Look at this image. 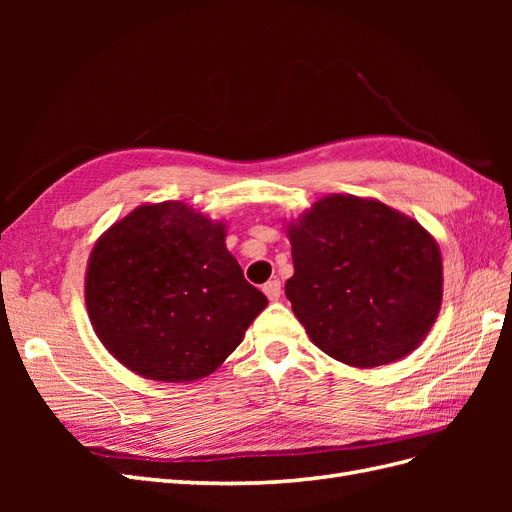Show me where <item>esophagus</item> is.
<instances>
[{
  "label": "esophagus",
  "mask_w": 512,
  "mask_h": 512,
  "mask_svg": "<svg viewBox=\"0 0 512 512\" xmlns=\"http://www.w3.org/2000/svg\"><path fill=\"white\" fill-rule=\"evenodd\" d=\"M262 292L267 294L269 301H280V297H282V284H280V280H269L265 286H262Z\"/></svg>",
  "instance_id": "esophagus-1"
}]
</instances>
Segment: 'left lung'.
Returning a JSON list of instances; mask_svg holds the SVG:
<instances>
[{"label": "left lung", "instance_id": "obj_1", "mask_svg": "<svg viewBox=\"0 0 512 512\" xmlns=\"http://www.w3.org/2000/svg\"><path fill=\"white\" fill-rule=\"evenodd\" d=\"M292 312L335 361L371 369L421 346L442 305L429 232L376 198L329 194L288 222Z\"/></svg>", "mask_w": 512, "mask_h": 512}]
</instances>
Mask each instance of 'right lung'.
Instances as JSON below:
<instances>
[{
	"instance_id": "right-lung-1",
	"label": "right lung",
	"mask_w": 512,
	"mask_h": 512,
	"mask_svg": "<svg viewBox=\"0 0 512 512\" xmlns=\"http://www.w3.org/2000/svg\"><path fill=\"white\" fill-rule=\"evenodd\" d=\"M87 314L134 374L194 382L213 374L267 307L226 250V224L181 200L141 205L96 241Z\"/></svg>"
}]
</instances>
